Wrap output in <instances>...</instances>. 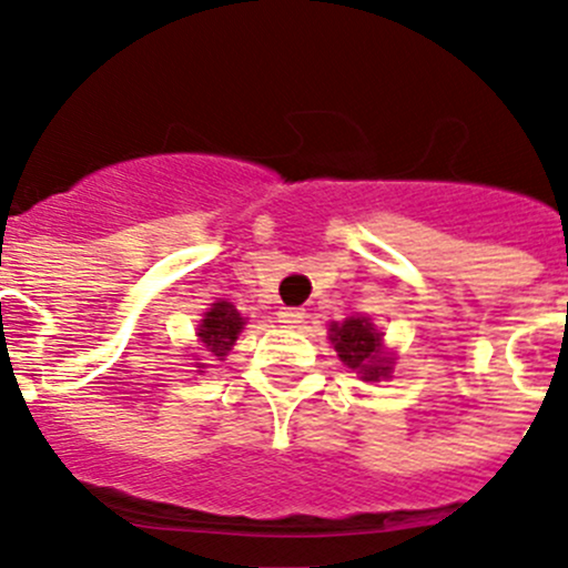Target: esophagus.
<instances>
[{
    "mask_svg": "<svg viewBox=\"0 0 568 568\" xmlns=\"http://www.w3.org/2000/svg\"><path fill=\"white\" fill-rule=\"evenodd\" d=\"M277 321L283 326H288V329H294V326H300L305 321V311L302 307H280Z\"/></svg>",
    "mask_w": 568,
    "mask_h": 568,
    "instance_id": "1",
    "label": "esophagus"
}]
</instances>
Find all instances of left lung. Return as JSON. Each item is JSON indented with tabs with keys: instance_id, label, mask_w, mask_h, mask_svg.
Masks as SVG:
<instances>
[{
	"instance_id": "obj_1",
	"label": "left lung",
	"mask_w": 568,
	"mask_h": 568,
	"mask_svg": "<svg viewBox=\"0 0 568 568\" xmlns=\"http://www.w3.org/2000/svg\"><path fill=\"white\" fill-rule=\"evenodd\" d=\"M329 332L337 357L365 382L390 376V359L382 357V337L368 318H346L343 324H332Z\"/></svg>"
}]
</instances>
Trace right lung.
Listing matches in <instances>:
<instances>
[{"mask_svg":"<svg viewBox=\"0 0 568 568\" xmlns=\"http://www.w3.org/2000/svg\"><path fill=\"white\" fill-rule=\"evenodd\" d=\"M244 318L239 316L236 307L231 302H216L209 313H205L203 324H200V341H203L205 352H211L214 357H225L231 352V346L236 343L239 332H242Z\"/></svg>","mask_w":568,"mask_h":568,"instance_id":"right-lung-1","label":"right lung"}]
</instances>
